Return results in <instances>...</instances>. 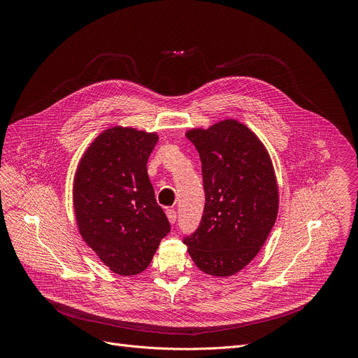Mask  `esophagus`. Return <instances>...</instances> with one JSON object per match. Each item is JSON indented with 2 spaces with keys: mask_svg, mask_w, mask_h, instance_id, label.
Wrapping results in <instances>:
<instances>
[{
  "mask_svg": "<svg viewBox=\"0 0 358 358\" xmlns=\"http://www.w3.org/2000/svg\"><path fill=\"white\" fill-rule=\"evenodd\" d=\"M166 214H167V218H169L170 224H176V221H177V213H176L174 210H167Z\"/></svg>",
  "mask_w": 358,
  "mask_h": 358,
  "instance_id": "1",
  "label": "esophagus"
}]
</instances>
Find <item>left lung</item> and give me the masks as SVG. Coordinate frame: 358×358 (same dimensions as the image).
I'll return each instance as SVG.
<instances>
[{
	"mask_svg": "<svg viewBox=\"0 0 358 358\" xmlns=\"http://www.w3.org/2000/svg\"><path fill=\"white\" fill-rule=\"evenodd\" d=\"M206 206L198 228L182 239L189 257L213 276H231L264 246L278 217V184L261 140L236 120L194 129Z\"/></svg>",
	"mask_w": 358,
	"mask_h": 358,
	"instance_id": "left-lung-1",
	"label": "left lung"
}]
</instances>
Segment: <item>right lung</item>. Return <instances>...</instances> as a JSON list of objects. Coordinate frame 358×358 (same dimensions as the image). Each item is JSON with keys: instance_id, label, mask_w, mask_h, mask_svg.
Segmentation results:
<instances>
[{"instance_id": "obj_1", "label": "right lung", "mask_w": 358, "mask_h": 358, "mask_svg": "<svg viewBox=\"0 0 358 358\" xmlns=\"http://www.w3.org/2000/svg\"><path fill=\"white\" fill-rule=\"evenodd\" d=\"M159 137L130 127L105 130L86 150L73 184L79 232L117 275H137L171 227L159 206L147 160Z\"/></svg>"}]
</instances>
